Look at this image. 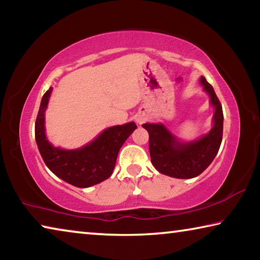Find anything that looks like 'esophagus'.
<instances>
[{
    "label": "esophagus",
    "instance_id": "1",
    "mask_svg": "<svg viewBox=\"0 0 260 260\" xmlns=\"http://www.w3.org/2000/svg\"><path fill=\"white\" fill-rule=\"evenodd\" d=\"M138 121L140 122V124H141V122H142V120H141V119H138Z\"/></svg>",
    "mask_w": 260,
    "mask_h": 260
}]
</instances>
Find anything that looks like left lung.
<instances>
[{"instance_id":"1","label":"left lung","mask_w":260,"mask_h":260,"mask_svg":"<svg viewBox=\"0 0 260 260\" xmlns=\"http://www.w3.org/2000/svg\"><path fill=\"white\" fill-rule=\"evenodd\" d=\"M204 90L214 108L213 127L208 134L192 142H180L162 124H143L149 133L151 162L158 172L172 178L191 179L208 167L219 151L222 140L223 113L213 87L201 77Z\"/></svg>"}]
</instances>
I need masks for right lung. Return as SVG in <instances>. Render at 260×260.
Instances as JSON below:
<instances>
[{
    "label": "right lung",
    "instance_id": "right-lung-1",
    "mask_svg": "<svg viewBox=\"0 0 260 260\" xmlns=\"http://www.w3.org/2000/svg\"><path fill=\"white\" fill-rule=\"evenodd\" d=\"M51 90L50 87L43 95L35 121V141L43 161L52 173L72 186L88 188L104 181L112 174L118 152L135 131V122L109 127L87 146L76 150L55 148L45 132V111Z\"/></svg>",
    "mask_w": 260,
    "mask_h": 260
}]
</instances>
